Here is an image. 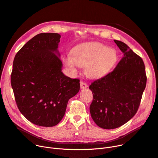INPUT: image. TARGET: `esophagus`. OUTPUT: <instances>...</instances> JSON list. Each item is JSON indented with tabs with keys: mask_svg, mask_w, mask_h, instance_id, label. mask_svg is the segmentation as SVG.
I'll return each mask as SVG.
<instances>
[{
	"mask_svg": "<svg viewBox=\"0 0 158 158\" xmlns=\"http://www.w3.org/2000/svg\"><path fill=\"white\" fill-rule=\"evenodd\" d=\"M80 87H81V89H84V88H86L88 87V85L86 83V82H85L83 81H81L80 82Z\"/></svg>",
	"mask_w": 158,
	"mask_h": 158,
	"instance_id": "esophagus-1",
	"label": "esophagus"
}]
</instances>
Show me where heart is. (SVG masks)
I'll return each instance as SVG.
<instances>
[{"instance_id":"obj_1","label":"heart","mask_w":158,"mask_h":158,"mask_svg":"<svg viewBox=\"0 0 158 158\" xmlns=\"http://www.w3.org/2000/svg\"><path fill=\"white\" fill-rule=\"evenodd\" d=\"M117 58L113 49L101 43L88 42L75 47L71 56L64 60V63L75 73L78 72L77 65L85 67V72L88 77L97 79L113 69Z\"/></svg>"}]
</instances>
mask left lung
<instances>
[{"label": "left lung", "instance_id": "left-lung-1", "mask_svg": "<svg viewBox=\"0 0 158 158\" xmlns=\"http://www.w3.org/2000/svg\"><path fill=\"white\" fill-rule=\"evenodd\" d=\"M123 56L114 69L89 86L93 94L91 117L102 129L118 128L136 113L146 86L142 57L122 41L114 40Z\"/></svg>", "mask_w": 158, "mask_h": 158}]
</instances>
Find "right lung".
Instances as JSON below:
<instances>
[{
  "label": "right lung",
  "mask_w": 158,
  "mask_h": 158,
  "mask_svg": "<svg viewBox=\"0 0 158 158\" xmlns=\"http://www.w3.org/2000/svg\"><path fill=\"white\" fill-rule=\"evenodd\" d=\"M57 33H40L15 55L11 84L20 113L29 121L53 127L64 117L69 100L79 91V79L61 72Z\"/></svg>",
  "instance_id": "right-lung-1"
}]
</instances>
